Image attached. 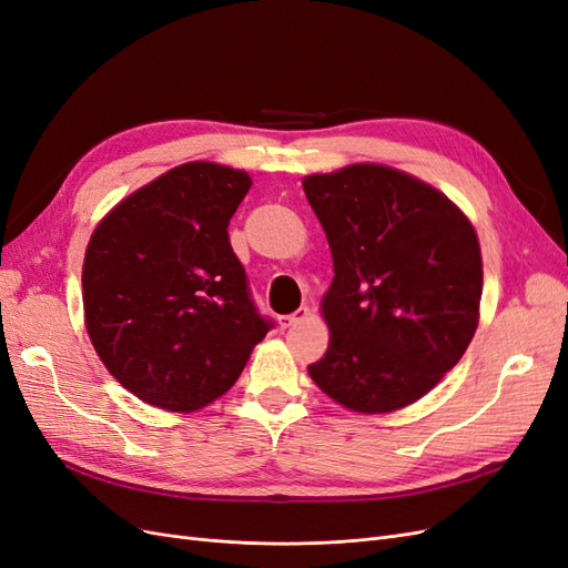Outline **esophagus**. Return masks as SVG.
Segmentation results:
<instances>
[{
  "label": "esophagus",
  "mask_w": 568,
  "mask_h": 568,
  "mask_svg": "<svg viewBox=\"0 0 568 568\" xmlns=\"http://www.w3.org/2000/svg\"><path fill=\"white\" fill-rule=\"evenodd\" d=\"M307 317H311V307H307V305H301L296 313H291V315H280V317H277V322H280L282 329H288V326H294V324H298V322H305Z\"/></svg>",
  "instance_id": "1"
}]
</instances>
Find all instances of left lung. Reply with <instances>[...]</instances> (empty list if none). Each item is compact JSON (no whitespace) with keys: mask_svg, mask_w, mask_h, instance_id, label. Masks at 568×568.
Returning <instances> with one entry per match:
<instances>
[{"mask_svg":"<svg viewBox=\"0 0 568 568\" xmlns=\"http://www.w3.org/2000/svg\"><path fill=\"white\" fill-rule=\"evenodd\" d=\"M334 257L313 382L355 412L419 400L467 351L484 267L471 222L415 178L359 163L303 180Z\"/></svg>","mask_w":568,"mask_h":568,"instance_id":"1","label":"left lung"}]
</instances>
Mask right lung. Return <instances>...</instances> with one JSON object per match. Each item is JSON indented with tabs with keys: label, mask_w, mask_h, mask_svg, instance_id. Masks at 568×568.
Instances as JSON below:
<instances>
[{
	"label": "right lung",
	"mask_w": 568,
	"mask_h": 568,
	"mask_svg": "<svg viewBox=\"0 0 568 568\" xmlns=\"http://www.w3.org/2000/svg\"><path fill=\"white\" fill-rule=\"evenodd\" d=\"M251 189L242 170L184 163L99 222L82 265L88 334L136 398L192 412L230 390L274 322L230 244Z\"/></svg>",
	"instance_id": "obj_1"
}]
</instances>
